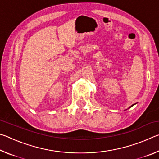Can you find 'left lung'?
Here are the masks:
<instances>
[{"label": "left lung", "instance_id": "8db88e82", "mask_svg": "<svg viewBox=\"0 0 159 159\" xmlns=\"http://www.w3.org/2000/svg\"><path fill=\"white\" fill-rule=\"evenodd\" d=\"M133 105H134V104H133V105H132V106H131V107H133Z\"/></svg>", "mask_w": 159, "mask_h": 159}]
</instances>
